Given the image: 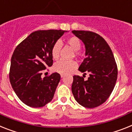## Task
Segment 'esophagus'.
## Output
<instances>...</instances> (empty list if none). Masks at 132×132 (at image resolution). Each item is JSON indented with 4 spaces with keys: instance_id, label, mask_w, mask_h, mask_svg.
I'll return each mask as SVG.
<instances>
[{
    "instance_id": "esophagus-1",
    "label": "esophagus",
    "mask_w": 132,
    "mask_h": 132,
    "mask_svg": "<svg viewBox=\"0 0 132 132\" xmlns=\"http://www.w3.org/2000/svg\"><path fill=\"white\" fill-rule=\"evenodd\" d=\"M60 76H61V78H63V77H64V75H61Z\"/></svg>"
}]
</instances>
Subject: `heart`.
Masks as SVG:
<instances>
[{
    "label": "heart",
    "mask_w": 132,
    "mask_h": 132,
    "mask_svg": "<svg viewBox=\"0 0 132 132\" xmlns=\"http://www.w3.org/2000/svg\"><path fill=\"white\" fill-rule=\"evenodd\" d=\"M66 43L75 51L79 50L81 47V44L79 39L76 37H70L66 39ZM61 43L60 42H56L52 48V56L54 60H57L60 56L61 49ZM76 55H78L76 52ZM77 67V64L75 61H66L64 60H60L56 62L54 66V70L61 75H68L73 70Z\"/></svg>",
    "instance_id": "heart-1"
}]
</instances>
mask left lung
<instances>
[{"label":"left lung","mask_w":132,"mask_h":132,"mask_svg":"<svg viewBox=\"0 0 132 132\" xmlns=\"http://www.w3.org/2000/svg\"><path fill=\"white\" fill-rule=\"evenodd\" d=\"M85 46V57L78 70L89 73L83 77L73 76L72 92L75 100L87 108H95L106 101L113 90L117 78V68L112 51L106 41L98 34L88 31H72Z\"/></svg>","instance_id":"left-lung-1"}]
</instances>
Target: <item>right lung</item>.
Wrapping results in <instances>:
<instances>
[{
  "mask_svg": "<svg viewBox=\"0 0 132 132\" xmlns=\"http://www.w3.org/2000/svg\"><path fill=\"white\" fill-rule=\"evenodd\" d=\"M67 31L33 32L15 48L9 79L20 100L31 107H42L52 100L60 80L57 72L42 78V71L53 64L52 48Z\"/></svg>",
  "mask_w": 132,
  "mask_h": 132,
  "instance_id": "right-lung-1",
  "label": "right lung"
}]
</instances>
